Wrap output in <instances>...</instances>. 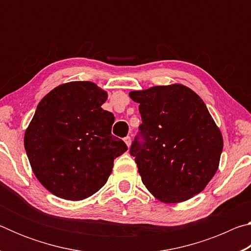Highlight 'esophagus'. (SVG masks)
<instances>
[{"label":"esophagus","instance_id":"34e87169","mask_svg":"<svg viewBox=\"0 0 251 251\" xmlns=\"http://www.w3.org/2000/svg\"><path fill=\"white\" fill-rule=\"evenodd\" d=\"M124 142H125V144H126V145L127 146H130V143H131V141H130V137H129V136H127V137H125L124 138Z\"/></svg>","mask_w":251,"mask_h":251}]
</instances>
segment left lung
I'll return each instance as SVG.
<instances>
[{"mask_svg": "<svg viewBox=\"0 0 251 251\" xmlns=\"http://www.w3.org/2000/svg\"><path fill=\"white\" fill-rule=\"evenodd\" d=\"M142 124L130 146L143 184L165 203L188 201L217 172L223 135L196 93L181 84L133 91Z\"/></svg>", "mask_w": 251, "mask_h": 251, "instance_id": "1", "label": "left lung"}]
</instances>
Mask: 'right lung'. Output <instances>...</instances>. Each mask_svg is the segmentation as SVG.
Listing matches in <instances>:
<instances>
[{"label":"right lung","mask_w":251,"mask_h":251,"mask_svg":"<svg viewBox=\"0 0 251 251\" xmlns=\"http://www.w3.org/2000/svg\"><path fill=\"white\" fill-rule=\"evenodd\" d=\"M107 93L92 82H70L45 95L25 130L34 175L49 192L82 201L103 187L114 159L127 151L113 136L115 117L101 108Z\"/></svg>","instance_id":"1"}]
</instances>
